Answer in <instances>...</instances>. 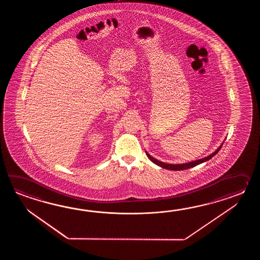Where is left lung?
Wrapping results in <instances>:
<instances>
[{"label":"left lung","instance_id":"8db88e82","mask_svg":"<svg viewBox=\"0 0 260 260\" xmlns=\"http://www.w3.org/2000/svg\"><path fill=\"white\" fill-rule=\"evenodd\" d=\"M222 145H223V143L221 144L220 146H219V148H217V149H216L215 152H213L212 154L209 155V156H207V157H205V158L200 159V160H194V161H189V162H187V164H181V165H171V164H166V162H162V161H160V160H156V159H154L153 157H151L148 152H146V154H147V156L149 157V160H151L152 162H154L155 165L160 166V167H162V168L168 169V170L178 171V170H185V169L191 168V167H194V166H198V165L202 164V162H205L206 160H210L212 157H214V156H215V155H216V153L220 150Z\"/></svg>","mask_w":260,"mask_h":260}]
</instances>
